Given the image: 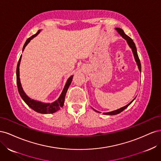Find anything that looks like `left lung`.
<instances>
[{
	"instance_id": "1",
	"label": "left lung",
	"mask_w": 161,
	"mask_h": 161,
	"mask_svg": "<svg viewBox=\"0 0 161 161\" xmlns=\"http://www.w3.org/2000/svg\"><path fill=\"white\" fill-rule=\"evenodd\" d=\"M115 30L118 31V33L119 34V35L122 37L125 40H126V42L128 43V45L129 46V47L131 49V51H132V53H133V55H134V59H135V61L136 62V64H137L138 66V70L140 71V72H141V64H140V61L139 60V58H138V53H137V49H136V45L134 42H133V40H131V39L124 32V31L121 30V29L120 28H115ZM136 99L135 98L131 101L130 103H129L128 105H126L124 107H122V108H121L118 109H116V110H114V111H110V112H106V113H103L104 115H117L119 113H121V111H123L125 109H126L128 108V107L132 103L133 101ZM93 109V108H92ZM95 111L97 112V113H100L99 111H97L95 109H94Z\"/></svg>"
}]
</instances>
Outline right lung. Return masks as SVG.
I'll return each mask as SVG.
<instances>
[{
	"label": "right lung",
	"mask_w": 161,
	"mask_h": 161,
	"mask_svg": "<svg viewBox=\"0 0 161 161\" xmlns=\"http://www.w3.org/2000/svg\"><path fill=\"white\" fill-rule=\"evenodd\" d=\"M40 31H41V30H38V31L35 34V35H33L31 37L27 39V41L25 43V44L23 46V50H22L23 52L24 49H25V47L27 46V45L30 43V42L32 40L33 38L36 37L38 34L40 33ZM21 57H22V55H21L20 58H19V62H18L16 74H17V85L18 91L22 99L25 101V103L30 107V108H31L33 110L40 114H53V113H55V112H56L57 111L60 110V108H62L63 105H64L65 96L66 94V92L68 91V89H69V87L72 82V80L73 79V75L70 76L69 79H68L66 82V85H64V89H63L60 97H58V99L56 100L55 101L52 102V103H43V102L34 100L33 99H31L30 97H29L26 95V93L25 92V91H23V87L21 86V80H20V75H19V66H20V64H21Z\"/></svg>",
	"instance_id": "1"
}]
</instances>
